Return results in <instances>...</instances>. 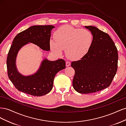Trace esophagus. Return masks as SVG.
<instances>
[{
	"instance_id": "1",
	"label": "esophagus",
	"mask_w": 126,
	"mask_h": 126,
	"mask_svg": "<svg viewBox=\"0 0 126 126\" xmlns=\"http://www.w3.org/2000/svg\"><path fill=\"white\" fill-rule=\"evenodd\" d=\"M66 67H69L70 65V63L69 62H68V61H67V62H66Z\"/></svg>"
}]
</instances>
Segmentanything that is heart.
<instances>
[{
	"mask_svg": "<svg viewBox=\"0 0 126 126\" xmlns=\"http://www.w3.org/2000/svg\"><path fill=\"white\" fill-rule=\"evenodd\" d=\"M55 41L51 40V51L61 56L66 49L67 56L71 59L83 58L90 50L94 42V36L89 30L66 25L60 27L54 33Z\"/></svg>",
	"mask_w": 126,
	"mask_h": 126,
	"instance_id": "heart-1",
	"label": "heart"
}]
</instances>
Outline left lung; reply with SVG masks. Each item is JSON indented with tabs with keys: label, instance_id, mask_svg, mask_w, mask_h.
I'll return each instance as SVG.
<instances>
[{
	"label": "left lung",
	"instance_id": "obj_1",
	"mask_svg": "<svg viewBox=\"0 0 126 126\" xmlns=\"http://www.w3.org/2000/svg\"><path fill=\"white\" fill-rule=\"evenodd\" d=\"M85 27L93 33V45L85 56L72 62L71 66L75 71L72 80L74 89L80 94H89L110 85L117 70L118 56L108 34L94 26Z\"/></svg>",
	"mask_w": 126,
	"mask_h": 126
}]
</instances>
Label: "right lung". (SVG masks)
<instances>
[{
  "instance_id": "right-lung-1",
  "label": "right lung",
  "mask_w": 126,
  "mask_h": 126,
  "mask_svg": "<svg viewBox=\"0 0 126 126\" xmlns=\"http://www.w3.org/2000/svg\"><path fill=\"white\" fill-rule=\"evenodd\" d=\"M54 28L51 25L32 26L15 37L7 56V68L8 77L18 90L34 96H44L51 90L56 75L66 68L63 59L50 61L45 58L33 75L24 76L17 69L18 52L25 45L32 43L44 50H50L51 32Z\"/></svg>"
}]
</instances>
